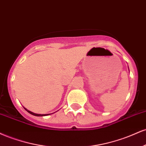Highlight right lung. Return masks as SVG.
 I'll use <instances>...</instances> for the list:
<instances>
[{
  "instance_id": "right-lung-1",
  "label": "right lung",
  "mask_w": 146,
  "mask_h": 146,
  "mask_svg": "<svg viewBox=\"0 0 146 146\" xmlns=\"http://www.w3.org/2000/svg\"><path fill=\"white\" fill-rule=\"evenodd\" d=\"M24 108H25V107H24ZM25 109L27 111V112H29V113L33 115H35V116H46V115H50V114H37V113H33V112H31V111L27 110L26 108H25Z\"/></svg>"
}]
</instances>
